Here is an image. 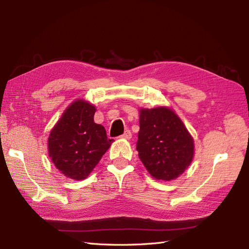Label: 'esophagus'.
Wrapping results in <instances>:
<instances>
[{"instance_id": "obj_1", "label": "esophagus", "mask_w": 249, "mask_h": 249, "mask_svg": "<svg viewBox=\"0 0 249 249\" xmlns=\"http://www.w3.org/2000/svg\"><path fill=\"white\" fill-rule=\"evenodd\" d=\"M122 139H125V140H129L131 138V133L130 130H125V133L121 136Z\"/></svg>"}]
</instances>
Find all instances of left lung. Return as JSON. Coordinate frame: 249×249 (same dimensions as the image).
I'll return each instance as SVG.
<instances>
[{"mask_svg":"<svg viewBox=\"0 0 249 249\" xmlns=\"http://www.w3.org/2000/svg\"><path fill=\"white\" fill-rule=\"evenodd\" d=\"M137 151L152 178L176 179L192 163L194 138L174 111L168 107L139 110Z\"/></svg>","mask_w":249,"mask_h":249,"instance_id":"left-lung-1","label":"left lung"}]
</instances>
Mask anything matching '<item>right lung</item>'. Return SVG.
I'll list each match as a JSON object with an SVG mask.
<instances>
[{
	"label": "right lung",
	"instance_id": "obj_1",
	"mask_svg": "<svg viewBox=\"0 0 249 249\" xmlns=\"http://www.w3.org/2000/svg\"><path fill=\"white\" fill-rule=\"evenodd\" d=\"M95 112L94 105L76 99L50 131L48 155L66 178H87L113 142L104 126L94 122Z\"/></svg>",
	"mask_w": 249,
	"mask_h": 249
}]
</instances>
